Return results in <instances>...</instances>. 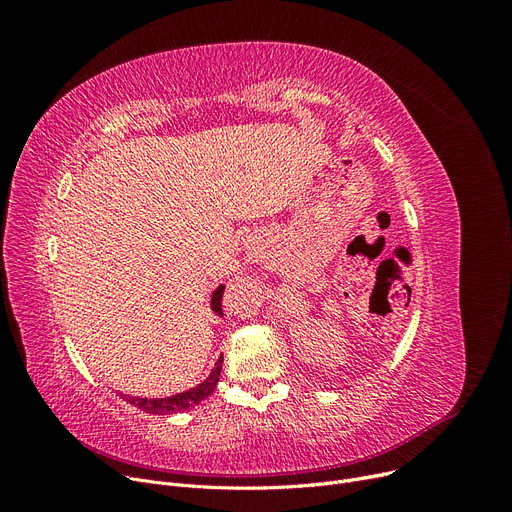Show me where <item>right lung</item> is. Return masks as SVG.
Masks as SVG:
<instances>
[{
    "instance_id": "add662e5",
    "label": "right lung",
    "mask_w": 512,
    "mask_h": 512,
    "mask_svg": "<svg viewBox=\"0 0 512 512\" xmlns=\"http://www.w3.org/2000/svg\"><path fill=\"white\" fill-rule=\"evenodd\" d=\"M222 294H224V286L215 288L213 297H211V309L218 315H222ZM222 361H224V357L218 359V363H215V367L211 369L209 378L205 382H201L199 386L186 390V392H180V394H174L168 398H137V396H126V394H120V396L126 398V402H130V405H134L145 413H153V415H172V413L188 411V409L197 407L199 402L205 400L215 390V386H218L220 373H222Z\"/></svg>"
}]
</instances>
